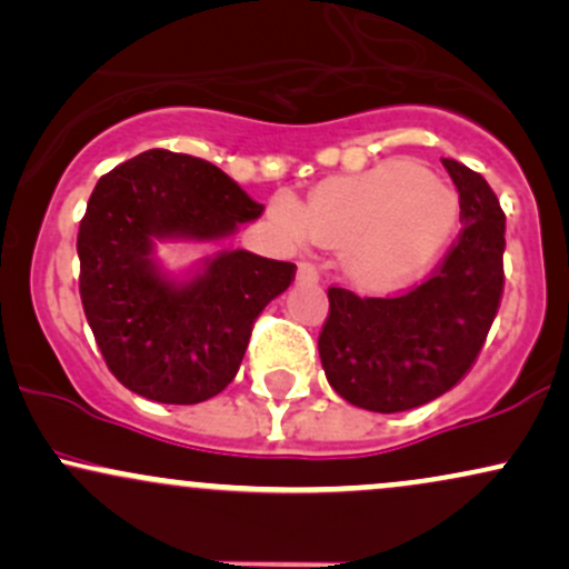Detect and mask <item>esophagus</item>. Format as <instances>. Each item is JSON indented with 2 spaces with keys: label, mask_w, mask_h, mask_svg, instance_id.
I'll list each match as a JSON object with an SVG mask.
<instances>
[{
  "label": "esophagus",
  "mask_w": 569,
  "mask_h": 569,
  "mask_svg": "<svg viewBox=\"0 0 569 569\" xmlns=\"http://www.w3.org/2000/svg\"><path fill=\"white\" fill-rule=\"evenodd\" d=\"M297 278L299 280H318V267L312 262H302L297 270Z\"/></svg>",
  "instance_id": "obj_1"
}]
</instances>
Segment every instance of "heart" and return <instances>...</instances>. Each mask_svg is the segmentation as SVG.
<instances>
[{
	"label": "heart",
	"instance_id": "1",
	"mask_svg": "<svg viewBox=\"0 0 569 569\" xmlns=\"http://www.w3.org/2000/svg\"><path fill=\"white\" fill-rule=\"evenodd\" d=\"M270 217L297 240L345 246V276L361 289L385 291L426 272L447 251L460 200L415 162L390 160L323 181L312 189L307 211L278 194Z\"/></svg>",
	"mask_w": 569,
	"mask_h": 569
}]
</instances>
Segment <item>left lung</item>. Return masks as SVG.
Instances as JSON below:
<instances>
[{
    "mask_svg": "<svg viewBox=\"0 0 569 569\" xmlns=\"http://www.w3.org/2000/svg\"><path fill=\"white\" fill-rule=\"evenodd\" d=\"M462 230L420 286L356 297L331 286L318 337L326 380L352 407L407 411L452 390L485 348L502 299L506 213L481 173L443 158Z\"/></svg>",
    "mask_w": 569,
    "mask_h": 569,
    "instance_id": "8db88e82",
    "label": "left lung"
}]
</instances>
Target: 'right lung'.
<instances>
[{
  "mask_svg": "<svg viewBox=\"0 0 569 569\" xmlns=\"http://www.w3.org/2000/svg\"><path fill=\"white\" fill-rule=\"evenodd\" d=\"M262 211L213 162L168 149L98 179L77 234L80 297L103 361L128 390L200 403L234 380L253 323L297 267L238 248L173 283L152 253L168 238L219 240Z\"/></svg>",
  "mask_w": 569,
  "mask_h": 569,
  "instance_id": "1",
  "label": "right lung"
}]
</instances>
